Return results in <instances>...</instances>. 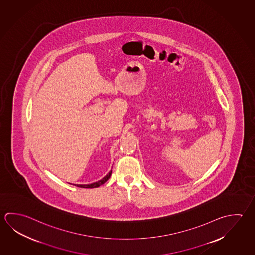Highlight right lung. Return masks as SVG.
Listing matches in <instances>:
<instances>
[{
  "label": "right lung",
  "instance_id": "add662e5",
  "mask_svg": "<svg viewBox=\"0 0 255 255\" xmlns=\"http://www.w3.org/2000/svg\"><path fill=\"white\" fill-rule=\"evenodd\" d=\"M111 171H110L104 178H102L101 181L93 182L92 184H76L75 186L80 187V188H86V189H93V188L100 187V186L102 185V184H104V183L110 179V177H111Z\"/></svg>",
  "mask_w": 255,
  "mask_h": 255
}]
</instances>
